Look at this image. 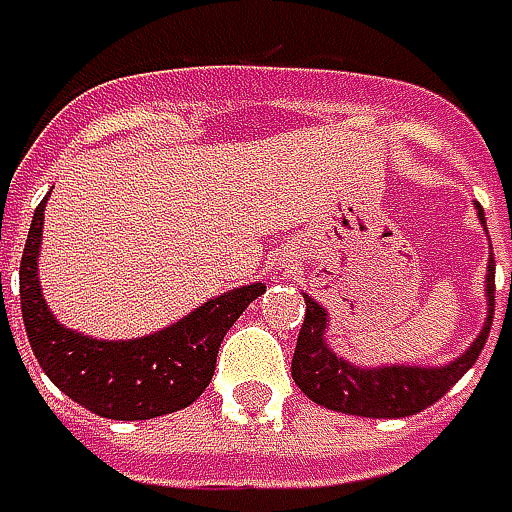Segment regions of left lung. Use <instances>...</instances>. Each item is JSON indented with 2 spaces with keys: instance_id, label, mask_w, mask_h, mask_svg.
<instances>
[{
  "instance_id": "1",
  "label": "left lung",
  "mask_w": 512,
  "mask_h": 512,
  "mask_svg": "<svg viewBox=\"0 0 512 512\" xmlns=\"http://www.w3.org/2000/svg\"><path fill=\"white\" fill-rule=\"evenodd\" d=\"M476 213H479V222L487 230L482 205H476ZM484 290H487V322L482 325V333L473 339V344L464 350L462 356H456L453 362L442 364V367H427V364L362 367V364L347 362L344 356L333 353L327 344V325H330L327 310L305 293V325L299 330L296 353L290 362L293 382L299 384V390L307 399H313L327 410H336V413L367 416V419L413 416L424 407L439 402L479 359L490 325H493V302H496V296H493V290H496L493 256L487 262Z\"/></svg>"
}]
</instances>
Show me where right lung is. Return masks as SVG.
I'll return each instance as SVG.
<instances>
[{"mask_svg":"<svg viewBox=\"0 0 512 512\" xmlns=\"http://www.w3.org/2000/svg\"><path fill=\"white\" fill-rule=\"evenodd\" d=\"M45 202L30 222L19 265V299L30 350L50 382L90 413L119 422L156 419L196 402L213 379L225 333L265 293V285L233 287L207 299L185 319L139 339H93L76 333L59 325L39 285Z\"/></svg>","mask_w":512,"mask_h":512,"instance_id":"obj_1","label":"right lung"}]
</instances>
